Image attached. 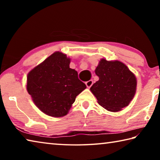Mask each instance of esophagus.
I'll list each match as a JSON object with an SVG mask.
<instances>
[{
	"label": "esophagus",
	"instance_id": "1",
	"mask_svg": "<svg viewBox=\"0 0 160 160\" xmlns=\"http://www.w3.org/2000/svg\"><path fill=\"white\" fill-rule=\"evenodd\" d=\"M85 85H86V86L88 87V88H90L91 87H92V85H93V81L92 80H89V81H88V82H85Z\"/></svg>",
	"mask_w": 160,
	"mask_h": 160
}]
</instances>
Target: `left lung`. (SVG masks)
<instances>
[{
	"instance_id": "obj_1",
	"label": "left lung",
	"mask_w": 160,
	"mask_h": 160,
	"mask_svg": "<svg viewBox=\"0 0 160 160\" xmlns=\"http://www.w3.org/2000/svg\"><path fill=\"white\" fill-rule=\"evenodd\" d=\"M95 74L99 80L93 84L90 91L99 105L112 112L128 106L136 92L137 79L126 65L117 60L102 58Z\"/></svg>"
}]
</instances>
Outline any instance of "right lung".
Returning <instances> with one entry per match:
<instances>
[{"mask_svg":"<svg viewBox=\"0 0 160 160\" xmlns=\"http://www.w3.org/2000/svg\"><path fill=\"white\" fill-rule=\"evenodd\" d=\"M70 63L66 54L56 51L28 74L27 90L45 114L66 116L76 97L86 88L76 70L70 68Z\"/></svg>","mask_w":160,"mask_h":160,"instance_id":"add662e5","label":"right lung"}]
</instances>
